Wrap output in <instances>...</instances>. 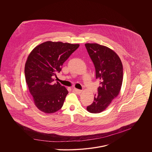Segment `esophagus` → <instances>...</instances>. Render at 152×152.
I'll list each match as a JSON object with an SVG mask.
<instances>
[{"instance_id": "obj_1", "label": "esophagus", "mask_w": 152, "mask_h": 152, "mask_svg": "<svg viewBox=\"0 0 152 152\" xmlns=\"http://www.w3.org/2000/svg\"><path fill=\"white\" fill-rule=\"evenodd\" d=\"M73 91L74 92H75L76 93H77V94H81L82 92V90H80V89H77V88H74Z\"/></svg>"}]
</instances>
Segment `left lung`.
Masks as SVG:
<instances>
[{"mask_svg":"<svg viewBox=\"0 0 152 152\" xmlns=\"http://www.w3.org/2000/svg\"><path fill=\"white\" fill-rule=\"evenodd\" d=\"M85 47L100 81L94 102L86 107L91 113L104 110L120 92L123 80V68L119 56L110 48L97 43H86Z\"/></svg>","mask_w":152,"mask_h":152,"instance_id":"1","label":"left lung"}]
</instances>
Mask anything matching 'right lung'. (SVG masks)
Wrapping results in <instances>:
<instances>
[{
	"instance_id": "1",
	"label": "right lung",
	"mask_w": 152,
	"mask_h": 152,
	"mask_svg": "<svg viewBox=\"0 0 152 152\" xmlns=\"http://www.w3.org/2000/svg\"><path fill=\"white\" fill-rule=\"evenodd\" d=\"M80 46L61 42L47 41L36 46L25 65L26 80L37 107L45 113H53L63 106L67 89L53 78L70 55Z\"/></svg>"
}]
</instances>
